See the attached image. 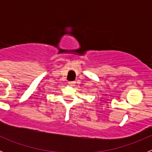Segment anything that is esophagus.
Wrapping results in <instances>:
<instances>
[{"label":"esophagus","mask_w":152,"mask_h":152,"mask_svg":"<svg viewBox=\"0 0 152 152\" xmlns=\"http://www.w3.org/2000/svg\"><path fill=\"white\" fill-rule=\"evenodd\" d=\"M68 84H69L70 85L73 86L75 84V81H69V82H68Z\"/></svg>","instance_id":"esophagus-1"}]
</instances>
